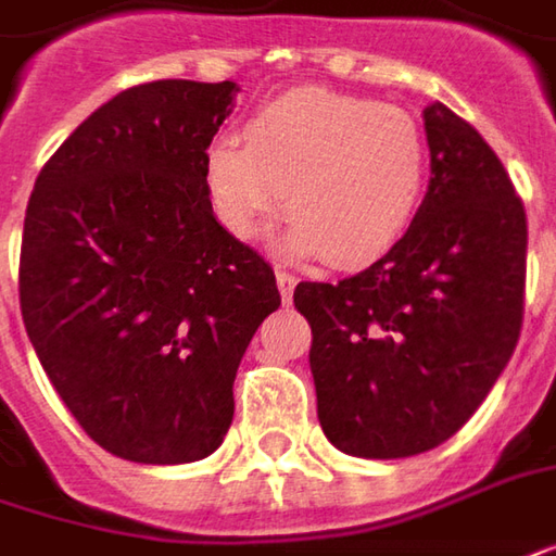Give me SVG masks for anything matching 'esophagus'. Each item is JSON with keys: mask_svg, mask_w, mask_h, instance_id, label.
I'll use <instances>...</instances> for the list:
<instances>
[{"mask_svg": "<svg viewBox=\"0 0 556 556\" xmlns=\"http://www.w3.org/2000/svg\"><path fill=\"white\" fill-rule=\"evenodd\" d=\"M294 282L298 279L292 277V274H286V270H277V286H279V294H282V301L289 304L292 301V294H294Z\"/></svg>", "mask_w": 556, "mask_h": 556, "instance_id": "obj_1", "label": "esophagus"}]
</instances>
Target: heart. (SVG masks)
<instances>
[{
	"instance_id": "1",
	"label": "heart",
	"mask_w": 556,
	"mask_h": 556,
	"mask_svg": "<svg viewBox=\"0 0 556 556\" xmlns=\"http://www.w3.org/2000/svg\"><path fill=\"white\" fill-rule=\"evenodd\" d=\"M243 142L215 139L206 151L213 210L240 240L258 237L286 203V252L362 267L383 258L420 210L429 149L405 109L298 88L262 105Z\"/></svg>"
}]
</instances>
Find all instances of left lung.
I'll return each instance as SVG.
<instances>
[{"label":"left lung","mask_w":556,"mask_h":556,"mask_svg":"<svg viewBox=\"0 0 556 556\" xmlns=\"http://www.w3.org/2000/svg\"><path fill=\"white\" fill-rule=\"evenodd\" d=\"M429 188L407 233L368 270L298 282L313 328L316 414L338 451L402 459L456 435L515 353L527 213L468 121L422 109Z\"/></svg>","instance_id":"left-lung-1"}]
</instances>
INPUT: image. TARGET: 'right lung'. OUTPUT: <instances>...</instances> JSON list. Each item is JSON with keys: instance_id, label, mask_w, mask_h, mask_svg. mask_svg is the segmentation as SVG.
<instances>
[{"instance_id": "obj_1", "label": "right lung", "mask_w": 556, "mask_h": 556, "mask_svg": "<svg viewBox=\"0 0 556 556\" xmlns=\"http://www.w3.org/2000/svg\"><path fill=\"white\" fill-rule=\"evenodd\" d=\"M233 81L121 90L41 167L21 313L63 405L103 451L198 463L233 420V377L279 307L277 277L218 225L206 149Z\"/></svg>"}]
</instances>
